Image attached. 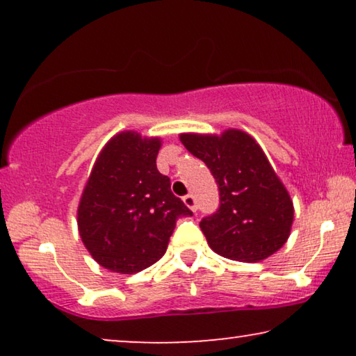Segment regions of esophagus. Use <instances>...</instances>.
<instances>
[{
    "instance_id": "esophagus-1",
    "label": "esophagus",
    "mask_w": 356,
    "mask_h": 356,
    "mask_svg": "<svg viewBox=\"0 0 356 356\" xmlns=\"http://www.w3.org/2000/svg\"><path fill=\"white\" fill-rule=\"evenodd\" d=\"M183 201H184V204H186V206L191 209L193 212H196L197 211V206H196V199H194V196L193 194H186V196L183 197Z\"/></svg>"
}]
</instances>
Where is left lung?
Wrapping results in <instances>:
<instances>
[{
	"label": "left lung",
	"instance_id": "8db88e82",
	"mask_svg": "<svg viewBox=\"0 0 356 356\" xmlns=\"http://www.w3.org/2000/svg\"><path fill=\"white\" fill-rule=\"evenodd\" d=\"M179 140L207 165L220 191L217 212L199 223L209 246L240 262L279 251L290 236L293 202L259 144L240 129L181 134Z\"/></svg>",
	"mask_w": 356,
	"mask_h": 356
}]
</instances>
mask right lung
I'll return each instance as SVG.
<instances>
[{
	"mask_svg": "<svg viewBox=\"0 0 356 356\" xmlns=\"http://www.w3.org/2000/svg\"><path fill=\"white\" fill-rule=\"evenodd\" d=\"M159 138L124 131L111 138L82 193L77 227L82 243L102 267L136 274L167 251L179 217L193 212L157 170Z\"/></svg>",
	"mask_w": 356,
	"mask_h": 356,
	"instance_id": "obj_1",
	"label": "right lung"
}]
</instances>
